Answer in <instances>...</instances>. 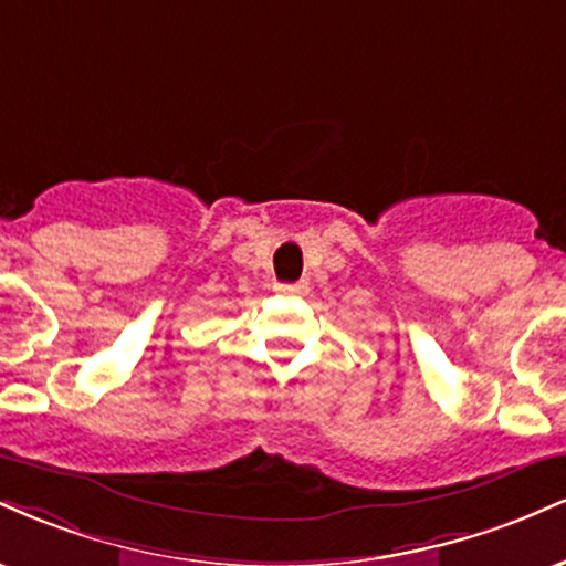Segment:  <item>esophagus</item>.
<instances>
[{
	"mask_svg": "<svg viewBox=\"0 0 566 566\" xmlns=\"http://www.w3.org/2000/svg\"><path fill=\"white\" fill-rule=\"evenodd\" d=\"M279 295H287V297H301L308 292V282H295V284H276Z\"/></svg>",
	"mask_w": 566,
	"mask_h": 566,
	"instance_id": "esophagus-1",
	"label": "esophagus"
}]
</instances>
